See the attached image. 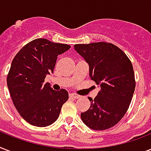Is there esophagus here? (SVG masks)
Wrapping results in <instances>:
<instances>
[{
  "label": "esophagus",
  "mask_w": 151,
  "mask_h": 151,
  "mask_svg": "<svg viewBox=\"0 0 151 151\" xmlns=\"http://www.w3.org/2000/svg\"><path fill=\"white\" fill-rule=\"evenodd\" d=\"M70 97L73 99H78V98H80V96H79V95L75 94V93H71V94H70Z\"/></svg>",
  "instance_id": "esophagus-1"
}]
</instances>
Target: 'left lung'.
I'll return each mask as SVG.
<instances>
[{
  "label": "left lung",
  "mask_w": 151,
  "mask_h": 151,
  "mask_svg": "<svg viewBox=\"0 0 151 151\" xmlns=\"http://www.w3.org/2000/svg\"><path fill=\"white\" fill-rule=\"evenodd\" d=\"M73 48L89 66V77L100 87L89 109L81 114L82 122L93 130H106L124 117L133 96V67L125 53L106 42L78 44Z\"/></svg>",
  "instance_id": "left-lung-1"
}]
</instances>
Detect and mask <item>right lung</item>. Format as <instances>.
<instances>
[{
    "mask_svg": "<svg viewBox=\"0 0 151 151\" xmlns=\"http://www.w3.org/2000/svg\"><path fill=\"white\" fill-rule=\"evenodd\" d=\"M70 46L37 38L22 48L13 59L7 85L14 106L29 124L46 127L59 116L62 106L69 99L65 89L55 91L44 84L47 74L53 73L59 55Z\"/></svg>",
    "mask_w": 151,
    "mask_h": 151,
    "instance_id": "obj_1",
    "label": "right lung"
}]
</instances>
